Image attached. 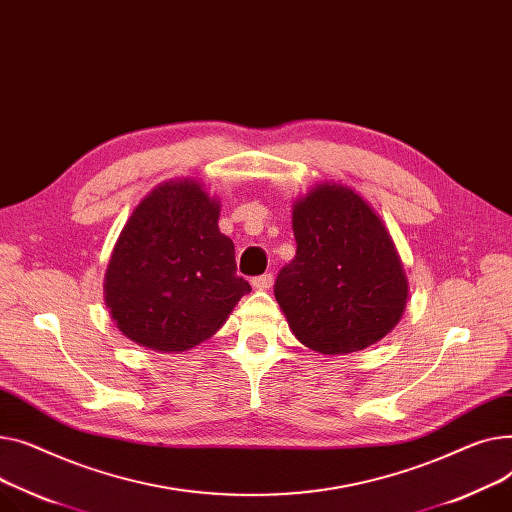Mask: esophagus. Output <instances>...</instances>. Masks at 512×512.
Listing matches in <instances>:
<instances>
[{
	"instance_id": "esophagus-1",
	"label": "esophagus",
	"mask_w": 512,
	"mask_h": 512,
	"mask_svg": "<svg viewBox=\"0 0 512 512\" xmlns=\"http://www.w3.org/2000/svg\"><path fill=\"white\" fill-rule=\"evenodd\" d=\"M273 283H275L273 273H264V275L252 279V287L254 289H270V287H273Z\"/></svg>"
}]
</instances>
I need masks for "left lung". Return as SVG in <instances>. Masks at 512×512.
Here are the masks:
<instances>
[{
  "label": "left lung",
  "mask_w": 512,
  "mask_h": 512,
  "mask_svg": "<svg viewBox=\"0 0 512 512\" xmlns=\"http://www.w3.org/2000/svg\"><path fill=\"white\" fill-rule=\"evenodd\" d=\"M295 258L275 281L293 335L324 355L366 349L388 335L407 302L393 239L362 196L320 186L293 206Z\"/></svg>",
  "instance_id": "8db88e82"
}]
</instances>
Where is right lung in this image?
<instances>
[{
	"instance_id": "add662e5",
	"label": "right lung",
	"mask_w": 512,
	"mask_h": 512,
	"mask_svg": "<svg viewBox=\"0 0 512 512\" xmlns=\"http://www.w3.org/2000/svg\"><path fill=\"white\" fill-rule=\"evenodd\" d=\"M217 221L219 202L190 179L169 182L136 206L105 277L107 308L128 339L163 353L192 349L252 291Z\"/></svg>"
}]
</instances>
